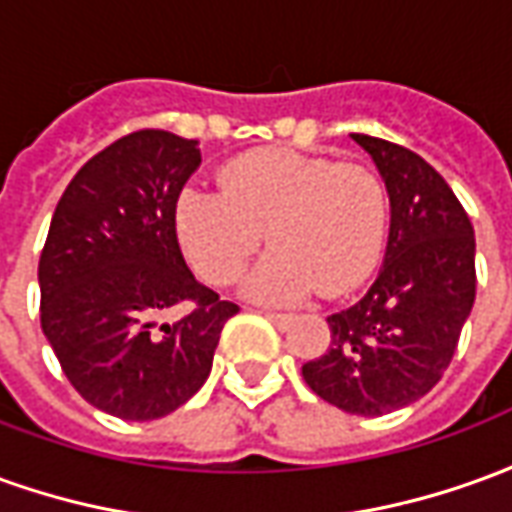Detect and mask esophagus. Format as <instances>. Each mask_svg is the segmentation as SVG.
<instances>
[{
  "mask_svg": "<svg viewBox=\"0 0 512 512\" xmlns=\"http://www.w3.org/2000/svg\"><path fill=\"white\" fill-rule=\"evenodd\" d=\"M266 318L274 324V327H280V330H285V327L293 321L291 313H266Z\"/></svg>",
  "mask_w": 512,
  "mask_h": 512,
  "instance_id": "obj_1",
  "label": "esophagus"
}]
</instances>
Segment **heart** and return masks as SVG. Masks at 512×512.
I'll use <instances>...</instances> for the list:
<instances>
[{
	"instance_id": "b5f03b06",
	"label": "heart",
	"mask_w": 512,
	"mask_h": 512,
	"mask_svg": "<svg viewBox=\"0 0 512 512\" xmlns=\"http://www.w3.org/2000/svg\"><path fill=\"white\" fill-rule=\"evenodd\" d=\"M219 191L185 188L174 230L188 263L213 285L232 282L263 241L268 252L244 293L291 305L310 293L355 288L377 266L388 227V194L366 166L293 149H255L219 171Z\"/></svg>"
}]
</instances>
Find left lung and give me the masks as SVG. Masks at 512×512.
<instances>
[{
  "mask_svg": "<svg viewBox=\"0 0 512 512\" xmlns=\"http://www.w3.org/2000/svg\"><path fill=\"white\" fill-rule=\"evenodd\" d=\"M380 171L391 230L382 268L363 299L327 318L330 349L302 366L324 402L355 416H385L418 402L452 363L474 307V227L424 157L352 135Z\"/></svg>",
  "mask_w": 512,
  "mask_h": 512,
  "instance_id": "left-lung-1",
  "label": "left lung"
}]
</instances>
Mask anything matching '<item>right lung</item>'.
Listing matches in <instances>:
<instances>
[{"mask_svg": "<svg viewBox=\"0 0 512 512\" xmlns=\"http://www.w3.org/2000/svg\"><path fill=\"white\" fill-rule=\"evenodd\" d=\"M199 141L166 130L124 135L63 191L38 263L41 327L63 374L96 410L152 421L194 396L238 305L196 282L174 230ZM191 317L160 325L169 306Z\"/></svg>", "mask_w": 512, "mask_h": 512, "instance_id": "right-lung-1", "label": "right lung"}]
</instances>
